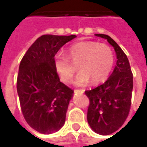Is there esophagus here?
I'll use <instances>...</instances> for the list:
<instances>
[{"label":"esophagus","instance_id":"1","mask_svg":"<svg viewBox=\"0 0 147 147\" xmlns=\"http://www.w3.org/2000/svg\"><path fill=\"white\" fill-rule=\"evenodd\" d=\"M84 91H85V90H83V89H81V90H74V92H75V93H77V92L83 93V92H84Z\"/></svg>","mask_w":147,"mask_h":147}]
</instances>
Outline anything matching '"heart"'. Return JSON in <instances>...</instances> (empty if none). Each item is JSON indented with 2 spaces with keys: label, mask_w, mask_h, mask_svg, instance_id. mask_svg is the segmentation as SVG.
<instances>
[{
  "label": "heart",
  "mask_w": 147,
  "mask_h": 147,
  "mask_svg": "<svg viewBox=\"0 0 147 147\" xmlns=\"http://www.w3.org/2000/svg\"><path fill=\"white\" fill-rule=\"evenodd\" d=\"M68 55L74 64L78 63L80 72L74 80L76 86H86L92 81L96 84L105 81L114 65V54L109 46L92 41L75 43L68 49ZM61 53L54 57V67L61 81L69 82L76 68Z\"/></svg>",
  "instance_id": "1"
}]
</instances>
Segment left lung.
Returning <instances> with one entry per match:
<instances>
[{
  "mask_svg": "<svg viewBox=\"0 0 147 147\" xmlns=\"http://www.w3.org/2000/svg\"><path fill=\"white\" fill-rule=\"evenodd\" d=\"M106 39L116 53V65L108 79L94 89L86 91L90 104L88 122L95 133L110 135L124 123L131 106L133 78L127 55L108 35L95 34Z\"/></svg>",
  "mask_w": 147,
  "mask_h": 147,
  "instance_id": "left-lung-1",
  "label": "left lung"
}]
</instances>
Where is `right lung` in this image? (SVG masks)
Segmentation results:
<instances>
[{"mask_svg":"<svg viewBox=\"0 0 147 147\" xmlns=\"http://www.w3.org/2000/svg\"><path fill=\"white\" fill-rule=\"evenodd\" d=\"M75 35H42L21 60L17 92L21 110L28 125L43 134L57 132L65 124L74 91L59 81L54 57Z\"/></svg>","mask_w":147,"mask_h":147,"instance_id":"obj_1","label":"right lung"}]
</instances>
